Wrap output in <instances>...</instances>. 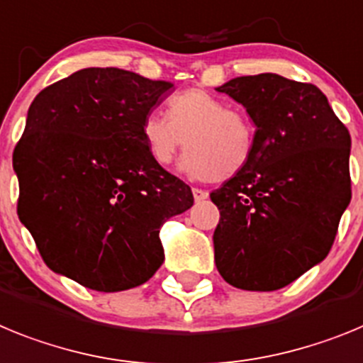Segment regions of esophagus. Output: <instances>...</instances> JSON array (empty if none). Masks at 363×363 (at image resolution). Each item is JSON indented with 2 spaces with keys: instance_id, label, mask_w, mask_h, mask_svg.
Here are the masks:
<instances>
[{
  "instance_id": "esophagus-1",
  "label": "esophagus",
  "mask_w": 363,
  "mask_h": 363,
  "mask_svg": "<svg viewBox=\"0 0 363 363\" xmlns=\"http://www.w3.org/2000/svg\"><path fill=\"white\" fill-rule=\"evenodd\" d=\"M191 194H194L195 203H201V201L208 199V191L206 190H201V188H194V190H191Z\"/></svg>"
}]
</instances>
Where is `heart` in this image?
<instances>
[{"mask_svg": "<svg viewBox=\"0 0 363 363\" xmlns=\"http://www.w3.org/2000/svg\"><path fill=\"white\" fill-rule=\"evenodd\" d=\"M140 137L147 155L169 166L184 147L181 169L199 181L230 179L254 159L256 125L238 107L204 89H186L168 100V118L157 111L144 116Z\"/></svg>", "mask_w": 363, "mask_h": 363, "instance_id": "heart-1", "label": "heart"}]
</instances>
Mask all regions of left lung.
<instances>
[{
	"label": "left lung",
	"instance_id": "obj_1",
	"mask_svg": "<svg viewBox=\"0 0 363 363\" xmlns=\"http://www.w3.org/2000/svg\"><path fill=\"white\" fill-rule=\"evenodd\" d=\"M256 125L254 159L210 194L219 274L242 291H277L323 261L351 203V135L316 86L274 72L217 87Z\"/></svg>",
	"mask_w": 363,
	"mask_h": 363
}]
</instances>
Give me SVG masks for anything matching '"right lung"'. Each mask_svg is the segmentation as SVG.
I'll return each mask as SVG.
<instances>
[{
    "mask_svg": "<svg viewBox=\"0 0 363 363\" xmlns=\"http://www.w3.org/2000/svg\"><path fill=\"white\" fill-rule=\"evenodd\" d=\"M87 67L38 93L14 150L18 216L56 274L99 292L143 285L164 261L160 226L194 204L151 160L140 124L172 89Z\"/></svg>",
    "mask_w": 363,
    "mask_h": 363,
    "instance_id": "add662e5",
    "label": "right lung"
}]
</instances>
